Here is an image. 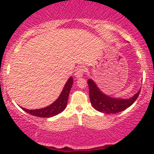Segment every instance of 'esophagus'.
Instances as JSON below:
<instances>
[{"label":"esophagus","mask_w":154,"mask_h":154,"mask_svg":"<svg viewBox=\"0 0 154 154\" xmlns=\"http://www.w3.org/2000/svg\"><path fill=\"white\" fill-rule=\"evenodd\" d=\"M84 73H85L84 67L82 66H79L77 69H76L75 73H74V75H75L76 78L78 79V78H80V77H83V74H84Z\"/></svg>","instance_id":"1"}]
</instances>
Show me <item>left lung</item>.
<instances>
[{
	"instance_id": "1",
	"label": "left lung",
	"mask_w": 154,
	"mask_h": 154,
	"mask_svg": "<svg viewBox=\"0 0 154 154\" xmlns=\"http://www.w3.org/2000/svg\"><path fill=\"white\" fill-rule=\"evenodd\" d=\"M89 97L92 106L100 112L115 114L130 107L139 97L141 90L130 98L121 99L111 97L103 94L91 79L88 80Z\"/></svg>"
}]
</instances>
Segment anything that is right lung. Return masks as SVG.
I'll return each instance as SVG.
<instances>
[{
    "label": "right lung",
    "mask_w": 154,
    "mask_h": 154,
    "mask_svg": "<svg viewBox=\"0 0 154 154\" xmlns=\"http://www.w3.org/2000/svg\"><path fill=\"white\" fill-rule=\"evenodd\" d=\"M73 84V78L70 77L67 83L65 85L61 94L59 96L56 101H54L52 104L45 108L38 109H27L25 108H22L23 110L27 112L29 114L32 115L34 116L40 118H51L54 116H57L59 113L63 112L67 106L68 95H69L70 90Z\"/></svg>",
    "instance_id": "add662e5"
}]
</instances>
